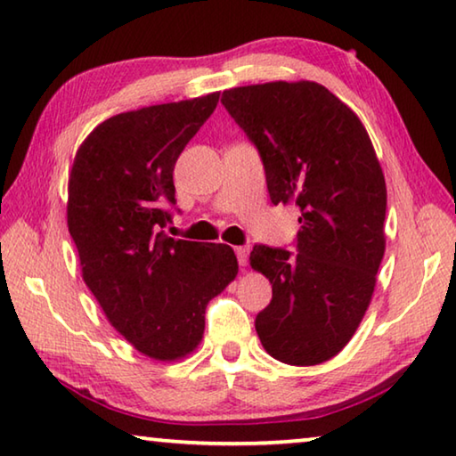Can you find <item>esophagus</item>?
I'll return each mask as SVG.
<instances>
[{"mask_svg":"<svg viewBox=\"0 0 456 456\" xmlns=\"http://www.w3.org/2000/svg\"><path fill=\"white\" fill-rule=\"evenodd\" d=\"M234 252H236V258H238V263H240V266L248 263V252H250L248 246H236Z\"/></svg>","mask_w":456,"mask_h":456,"instance_id":"34e87169","label":"esophagus"}]
</instances>
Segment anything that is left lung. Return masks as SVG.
I'll list each match as a JSON object with an SVG mask.
<instances>
[{
	"label": "left lung",
	"mask_w": 456,
	"mask_h": 456,
	"mask_svg": "<svg viewBox=\"0 0 456 456\" xmlns=\"http://www.w3.org/2000/svg\"><path fill=\"white\" fill-rule=\"evenodd\" d=\"M222 104L256 147L274 206L295 201V250L255 244L273 285L256 333L274 360L317 365L352 339L384 258L386 182L357 115L317 82L230 88Z\"/></svg>",
	"instance_id": "8db88e82"
}]
</instances>
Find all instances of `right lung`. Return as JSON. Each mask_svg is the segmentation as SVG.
<instances>
[{
    "mask_svg": "<svg viewBox=\"0 0 456 456\" xmlns=\"http://www.w3.org/2000/svg\"><path fill=\"white\" fill-rule=\"evenodd\" d=\"M220 93L107 118L80 145L69 182V230L82 279L115 330L155 360L188 355L206 305L234 281L226 244L171 238L175 161Z\"/></svg>",
    "mask_w": 456,
    "mask_h": 456,
    "instance_id": "add662e5",
    "label": "right lung"
}]
</instances>
